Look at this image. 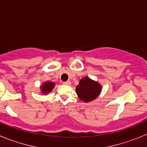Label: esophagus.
Returning a JSON list of instances; mask_svg holds the SVG:
<instances>
[{
  "mask_svg": "<svg viewBox=\"0 0 147 147\" xmlns=\"http://www.w3.org/2000/svg\"><path fill=\"white\" fill-rule=\"evenodd\" d=\"M63 84H64V85H70L71 83V82H70V81H66V82H63Z\"/></svg>",
  "mask_w": 147,
  "mask_h": 147,
  "instance_id": "obj_1",
  "label": "esophagus"
}]
</instances>
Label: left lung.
<instances>
[{
	"mask_svg": "<svg viewBox=\"0 0 147 147\" xmlns=\"http://www.w3.org/2000/svg\"><path fill=\"white\" fill-rule=\"evenodd\" d=\"M102 90V85L88 76L82 78L76 88L78 97L85 102L96 99Z\"/></svg>",
	"mask_w": 147,
	"mask_h": 147,
	"instance_id": "8db88e82",
	"label": "left lung"
}]
</instances>
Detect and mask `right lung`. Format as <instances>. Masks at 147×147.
<instances>
[{"mask_svg": "<svg viewBox=\"0 0 147 147\" xmlns=\"http://www.w3.org/2000/svg\"><path fill=\"white\" fill-rule=\"evenodd\" d=\"M54 85H55L54 82H45V83H43V84L40 86L41 92H42L43 94H48V93H50V92L53 90V88H54V86H55Z\"/></svg>", "mask_w": 147, "mask_h": 147, "instance_id": "obj_1", "label": "right lung"}]
</instances>
